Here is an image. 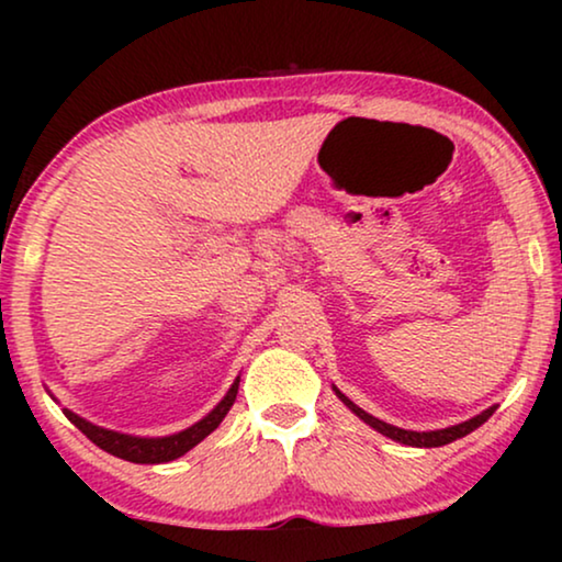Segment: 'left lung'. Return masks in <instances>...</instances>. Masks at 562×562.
I'll use <instances>...</instances> for the list:
<instances>
[{"mask_svg":"<svg viewBox=\"0 0 562 562\" xmlns=\"http://www.w3.org/2000/svg\"><path fill=\"white\" fill-rule=\"evenodd\" d=\"M333 391H335V396L340 398V402H342L345 406H348V409H350L352 414H356L358 419H363L368 427H373L375 432L391 437V440H396V442H402V445H409V448H440V445H448V442H452V440H460V437L471 435L473 429H479V427L483 425V422H486V419L491 417V414L496 412V406H488L486 412L475 414V417L460 422V425H452V427H445V429H429V432H414V429L394 427V425H389V422H383V419H379V417H373V414L363 412L358 404H352L350 398L345 396L342 391L337 389V386H333Z\"/></svg>","mask_w":562,"mask_h":562,"instance_id":"1","label":"left lung"}]
</instances>
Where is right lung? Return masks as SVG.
Instances as JSON below:
<instances>
[{
	"label": "right lung",
	"instance_id": "obj_1",
	"mask_svg": "<svg viewBox=\"0 0 562 562\" xmlns=\"http://www.w3.org/2000/svg\"><path fill=\"white\" fill-rule=\"evenodd\" d=\"M237 386H240V375H237V379L233 381V386L227 389V394L222 396V402L214 406V409L206 414V417L194 422V425L187 427V429H181V432H173V435H166V437H137V435L114 432V429L99 427V425H94V422L79 417V414H74L71 409H64V414L74 422L76 427L81 429L83 435L89 437L91 442L97 445V448L110 452V456L130 460V463L156 465V463H168V460L187 456V452L194 448V445L202 442L206 435H212L214 429L220 427V422L227 417L229 406L235 404Z\"/></svg>",
	"mask_w": 562,
	"mask_h": 562
}]
</instances>
